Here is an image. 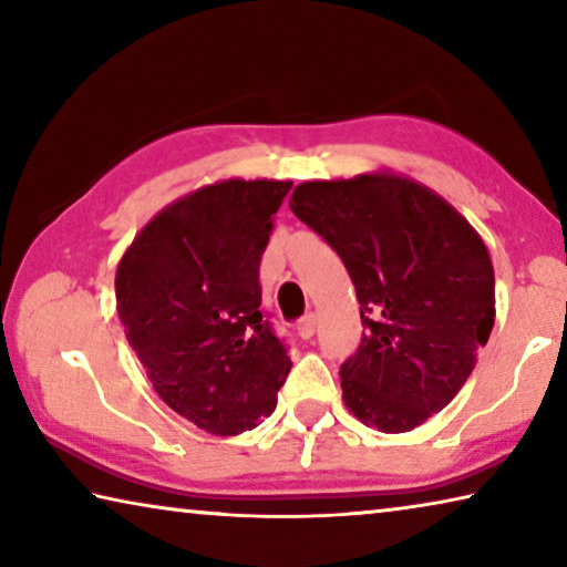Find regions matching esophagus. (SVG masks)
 <instances>
[{"instance_id": "34e87169", "label": "esophagus", "mask_w": 567, "mask_h": 567, "mask_svg": "<svg viewBox=\"0 0 567 567\" xmlns=\"http://www.w3.org/2000/svg\"><path fill=\"white\" fill-rule=\"evenodd\" d=\"M315 328H318V320H315V315H305V318L297 322V334H300L302 340H310L315 334Z\"/></svg>"}]
</instances>
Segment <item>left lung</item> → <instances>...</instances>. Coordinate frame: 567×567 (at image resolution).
<instances>
[{
    "label": "left lung",
    "mask_w": 567,
    "mask_h": 567,
    "mask_svg": "<svg viewBox=\"0 0 567 567\" xmlns=\"http://www.w3.org/2000/svg\"><path fill=\"white\" fill-rule=\"evenodd\" d=\"M348 267L364 324L342 362V400L380 433H408L443 410L495 322V275L467 219L433 189L375 172L302 182L290 199Z\"/></svg>",
    "instance_id": "1"
}]
</instances>
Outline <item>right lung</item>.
<instances>
[{
    "mask_svg": "<svg viewBox=\"0 0 567 567\" xmlns=\"http://www.w3.org/2000/svg\"><path fill=\"white\" fill-rule=\"evenodd\" d=\"M290 187L207 185L162 209L120 260L114 292L127 342L157 395L205 433L260 425L292 368L260 310V260Z\"/></svg>",
    "mask_w": 567,
    "mask_h": 567,
    "instance_id": "1",
    "label": "right lung"
}]
</instances>
